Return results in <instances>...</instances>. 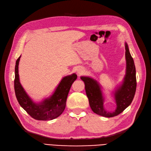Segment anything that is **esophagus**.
Segmentation results:
<instances>
[{"label":"esophagus","instance_id":"esophagus-1","mask_svg":"<svg viewBox=\"0 0 151 151\" xmlns=\"http://www.w3.org/2000/svg\"><path fill=\"white\" fill-rule=\"evenodd\" d=\"M77 72L78 73V74H83V73L84 72V69H83V68H82L81 67H79L77 68Z\"/></svg>","mask_w":151,"mask_h":151}]
</instances>
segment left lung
Returning a JSON list of instances; mask_svg holds the SVG:
<instances>
[{
    "instance_id": "8db88e82",
    "label": "left lung",
    "mask_w": 151,
    "mask_h": 151,
    "mask_svg": "<svg viewBox=\"0 0 151 151\" xmlns=\"http://www.w3.org/2000/svg\"><path fill=\"white\" fill-rule=\"evenodd\" d=\"M126 74L120 86L114 93L116 108L113 112H108L104 108V97L101 86L98 82L89 77H81L84 82L87 96L91 108L94 113L104 117H113L119 115L131 104L133 100L137 87L136 71L134 59L129 52V47L125 43Z\"/></svg>"
}]
</instances>
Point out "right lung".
<instances>
[{
    "label": "right lung",
    "mask_w": 151,
    "mask_h": 151,
    "mask_svg": "<svg viewBox=\"0 0 151 151\" xmlns=\"http://www.w3.org/2000/svg\"><path fill=\"white\" fill-rule=\"evenodd\" d=\"M21 56L17 59L15 66L14 90L21 106L35 120H50L60 116L64 111L67 96L77 75L72 74L63 77L53 94L40 103H35L22 88L18 74V65Z\"/></svg>",
    "instance_id": "1"
}]
</instances>
